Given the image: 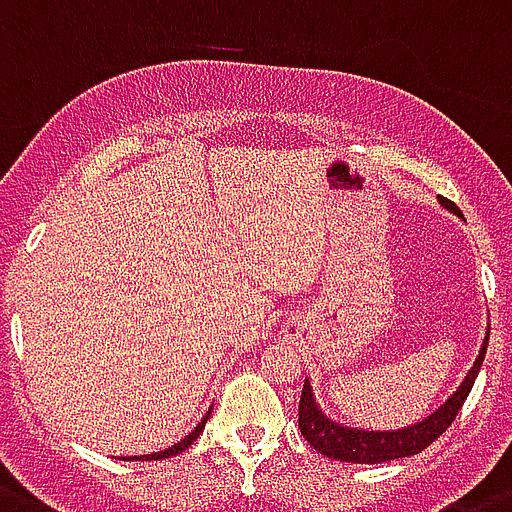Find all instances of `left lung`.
Wrapping results in <instances>:
<instances>
[{"label": "left lung", "instance_id": "obj_1", "mask_svg": "<svg viewBox=\"0 0 512 512\" xmlns=\"http://www.w3.org/2000/svg\"><path fill=\"white\" fill-rule=\"evenodd\" d=\"M440 205L453 216L463 218V213L455 208V203L440 197ZM489 346V328L484 336L482 351L476 356L474 367L468 369L458 390H453L448 401L440 403L429 416H424L422 422H414L409 427L401 429H362V427H349L336 419H330L325 411L320 409L315 393H312V382L309 377L304 380L302 401H299V429H302L304 440L317 450V453L336 458V461L346 463H388L395 458H409V455L422 453L429 448L445 429L453 424V419L461 411L463 401L468 398L474 380L479 375V369L484 364V354Z\"/></svg>", "mask_w": 512, "mask_h": 512}]
</instances>
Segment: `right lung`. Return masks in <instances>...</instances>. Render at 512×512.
I'll return each mask as SVG.
<instances>
[{
  "label": "right lung",
  "instance_id": "right-lung-1",
  "mask_svg": "<svg viewBox=\"0 0 512 512\" xmlns=\"http://www.w3.org/2000/svg\"><path fill=\"white\" fill-rule=\"evenodd\" d=\"M210 411H213V409H208V414H205L203 419H200V424H197V427L192 429L190 435L184 437V440L174 442V445H171V448L158 450V453H150V455H132V458H124V461H163V458H171V455L182 453V450L190 448L192 442H195L197 437H200V432H203V429H205V422H208V419H210Z\"/></svg>",
  "mask_w": 512,
  "mask_h": 512
}]
</instances>
